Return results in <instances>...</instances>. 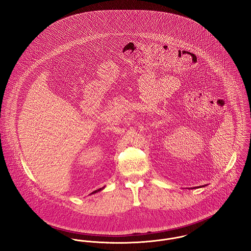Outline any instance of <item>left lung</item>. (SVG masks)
<instances>
[{"label":"left lung","instance_id":"8db88e82","mask_svg":"<svg viewBox=\"0 0 251 251\" xmlns=\"http://www.w3.org/2000/svg\"><path fill=\"white\" fill-rule=\"evenodd\" d=\"M206 185H204V186H202V187H205ZM202 187H195V188H192V189H197V188H202Z\"/></svg>","mask_w":251,"mask_h":251}]
</instances>
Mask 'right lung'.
I'll list each match as a JSON object with an SVG mask.
<instances>
[{
  "instance_id": "add662e5",
  "label": "right lung",
  "mask_w": 251,
  "mask_h": 251,
  "mask_svg": "<svg viewBox=\"0 0 251 251\" xmlns=\"http://www.w3.org/2000/svg\"><path fill=\"white\" fill-rule=\"evenodd\" d=\"M104 188H105V187H103V188H101V189H100V190H98V191H95V192H92V193H90V195H91V194H94V193H96V192H100V191H102Z\"/></svg>"
}]
</instances>
